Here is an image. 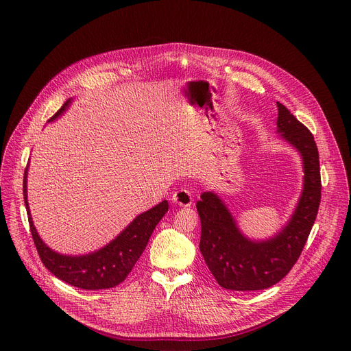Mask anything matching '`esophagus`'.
<instances>
[{"instance_id":"34e87169","label":"esophagus","mask_w":351,"mask_h":351,"mask_svg":"<svg viewBox=\"0 0 351 351\" xmlns=\"http://www.w3.org/2000/svg\"><path fill=\"white\" fill-rule=\"evenodd\" d=\"M172 202L182 206V207H189L192 206L193 203V197H192V193L189 191H178L172 195Z\"/></svg>"}]
</instances>
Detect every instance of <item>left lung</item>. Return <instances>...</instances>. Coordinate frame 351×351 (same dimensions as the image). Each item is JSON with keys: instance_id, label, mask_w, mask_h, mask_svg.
Returning <instances> with one entry per match:
<instances>
[{"instance_id": "8db88e82", "label": "left lung", "mask_w": 351, "mask_h": 351, "mask_svg": "<svg viewBox=\"0 0 351 351\" xmlns=\"http://www.w3.org/2000/svg\"><path fill=\"white\" fill-rule=\"evenodd\" d=\"M278 107V131L302 155L305 183L293 216L274 239L254 243L239 231L223 202L204 192L196 203L202 223L199 248L221 288L231 291L267 289L296 264L317 216L322 196L319 152L312 132L298 121L281 103Z\"/></svg>"}]
</instances>
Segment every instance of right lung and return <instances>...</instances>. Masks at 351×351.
<instances>
[{
  "instance_id": "obj_1",
  "label": "right lung",
  "mask_w": 351,
  "mask_h": 351,
  "mask_svg": "<svg viewBox=\"0 0 351 351\" xmlns=\"http://www.w3.org/2000/svg\"><path fill=\"white\" fill-rule=\"evenodd\" d=\"M69 103L70 100L59 108L51 120L60 115ZM23 200L28 212L31 234L43 265L63 282L87 291L110 289L120 285L144 252L156 224L168 212V202L163 200L148 212L139 215L119 237L100 251L82 256H66L45 245L34 227L27 202V169L23 176Z\"/></svg>"
}]
</instances>
